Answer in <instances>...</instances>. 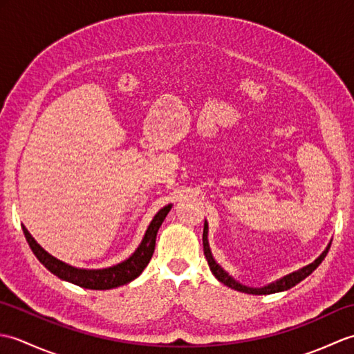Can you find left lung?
<instances>
[{
    "instance_id": "obj_1",
    "label": "left lung",
    "mask_w": 354,
    "mask_h": 354,
    "mask_svg": "<svg viewBox=\"0 0 354 354\" xmlns=\"http://www.w3.org/2000/svg\"><path fill=\"white\" fill-rule=\"evenodd\" d=\"M207 234H208V225H207V222H205V225H204V236H202V243H204V254H205V259H207V261H208V266H209V269H212V272L214 274V277H216L217 280H219L221 283H223L225 286H228V288L234 289V290H239V292L251 293V295H269V293L283 292V290H288V289L293 288V286L298 284L299 281H303L306 277H309V275L313 272V270L321 265V261L324 260V257H326L327 252H328V248H330V246H327V250H326L324 252H322L317 260H315L313 263H310V265H307L306 268L297 270V272H292V274H289V275H286V277L280 278V280H277V281H274V283H270V284L265 286V288H255V289H254V288H246V286L237 283L236 280H232V278H231L227 272H225V270H223L219 265H217V263H216L214 259H213L212 252H209Z\"/></svg>"
}]
</instances>
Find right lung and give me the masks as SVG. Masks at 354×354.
Returning a JSON list of instances; mask_svg holds the SVG:
<instances>
[{
  "label": "right lung",
  "instance_id": "add662e5",
  "mask_svg": "<svg viewBox=\"0 0 354 354\" xmlns=\"http://www.w3.org/2000/svg\"><path fill=\"white\" fill-rule=\"evenodd\" d=\"M170 208L171 205H167L156 213L153 221L149 225L141 245L137 248V251H135L129 259L106 269H77L66 265V263L55 259L48 252H45L42 248L36 243V240L27 231L24 225H22V231H24V236L27 239L30 248H32L33 254L36 255V259L39 260L51 274L62 278L65 281L77 284L80 288L93 289V290H106V289L118 288V286H123L126 283L135 280V278L145 270V268L149 265V261L152 259L153 251H155L156 232L160 230L165 216H167V213L170 212Z\"/></svg>",
  "mask_w": 354,
  "mask_h": 354
}]
</instances>
